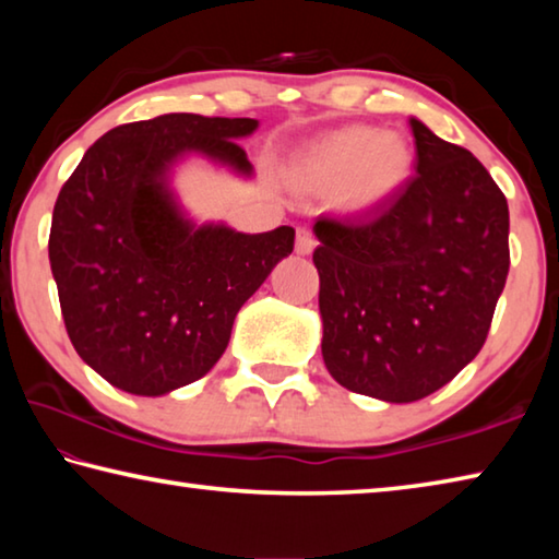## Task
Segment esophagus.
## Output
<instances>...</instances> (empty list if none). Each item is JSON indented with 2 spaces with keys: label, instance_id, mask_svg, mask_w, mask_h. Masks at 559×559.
Segmentation results:
<instances>
[{
  "label": "esophagus",
  "instance_id": "34e87169",
  "mask_svg": "<svg viewBox=\"0 0 559 559\" xmlns=\"http://www.w3.org/2000/svg\"><path fill=\"white\" fill-rule=\"evenodd\" d=\"M316 249V239L313 234H310L308 229H298V239H296V253H300V257H310Z\"/></svg>",
  "mask_w": 559,
  "mask_h": 559
}]
</instances>
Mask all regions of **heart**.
<instances>
[{
  "label": "heart",
  "mask_w": 559,
  "mask_h": 559,
  "mask_svg": "<svg viewBox=\"0 0 559 559\" xmlns=\"http://www.w3.org/2000/svg\"><path fill=\"white\" fill-rule=\"evenodd\" d=\"M414 169V150L396 132L345 128L310 145L298 173L320 192H343L349 210L367 212L402 192Z\"/></svg>",
  "instance_id": "b5f03b06"
}]
</instances>
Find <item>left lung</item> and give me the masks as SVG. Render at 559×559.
Masks as SVG:
<instances>
[{"label":"left lung","instance_id":"left-lung-1","mask_svg":"<svg viewBox=\"0 0 559 559\" xmlns=\"http://www.w3.org/2000/svg\"><path fill=\"white\" fill-rule=\"evenodd\" d=\"M416 175L382 206L318 216L323 359L345 390L429 396L484 347L503 293L508 202L468 150L409 118Z\"/></svg>","mask_w":559,"mask_h":559}]
</instances>
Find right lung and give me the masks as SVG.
<instances>
[{
  "label": "right lung",
  "instance_id": "add662e5",
  "mask_svg": "<svg viewBox=\"0 0 559 559\" xmlns=\"http://www.w3.org/2000/svg\"><path fill=\"white\" fill-rule=\"evenodd\" d=\"M253 118L167 112L106 132L53 206L49 261L66 330L91 370L118 390L163 396L219 362L234 318L296 229L243 234L197 224L173 189L189 157L253 177L239 145Z\"/></svg>",
  "mask_w": 559,
  "mask_h": 559
}]
</instances>
